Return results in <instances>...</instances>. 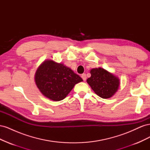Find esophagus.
Segmentation results:
<instances>
[{
  "label": "esophagus",
  "mask_w": 150,
  "mask_h": 150,
  "mask_svg": "<svg viewBox=\"0 0 150 150\" xmlns=\"http://www.w3.org/2000/svg\"><path fill=\"white\" fill-rule=\"evenodd\" d=\"M81 78H83V81H86V74L85 73H83L82 75H81Z\"/></svg>",
  "instance_id": "esophagus-1"
}]
</instances>
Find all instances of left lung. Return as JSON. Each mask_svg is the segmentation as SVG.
<instances>
[{
  "label": "left lung",
  "mask_w": 150,
  "mask_h": 150,
  "mask_svg": "<svg viewBox=\"0 0 150 150\" xmlns=\"http://www.w3.org/2000/svg\"><path fill=\"white\" fill-rule=\"evenodd\" d=\"M90 73L91 76L86 81L98 96L108 99L117 92L120 85L118 77L102 67L91 69Z\"/></svg>",
  "instance_id": "8db88e82"
}]
</instances>
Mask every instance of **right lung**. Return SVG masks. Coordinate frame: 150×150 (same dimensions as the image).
<instances>
[{
  "mask_svg": "<svg viewBox=\"0 0 150 150\" xmlns=\"http://www.w3.org/2000/svg\"><path fill=\"white\" fill-rule=\"evenodd\" d=\"M34 80L43 96L54 101L64 99L83 79L62 63L47 59L35 71Z\"/></svg>",
  "mask_w": 150,
  "mask_h": 150,
  "instance_id": "1",
  "label": "right lung"
}]
</instances>
